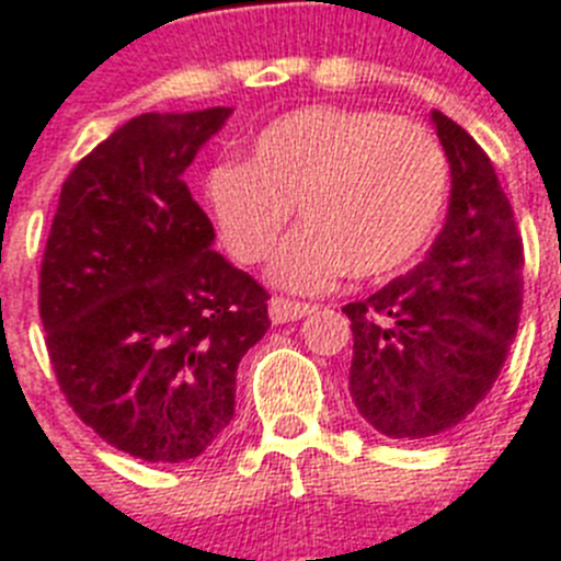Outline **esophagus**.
Returning <instances> with one entry per match:
<instances>
[{"label": "esophagus", "instance_id": "esophagus-1", "mask_svg": "<svg viewBox=\"0 0 561 561\" xmlns=\"http://www.w3.org/2000/svg\"><path fill=\"white\" fill-rule=\"evenodd\" d=\"M313 305L308 302H294V299H282V296H273L271 302H267V313L276 324L282 322H294V319H302L308 317Z\"/></svg>", "mask_w": 561, "mask_h": 561}]
</instances>
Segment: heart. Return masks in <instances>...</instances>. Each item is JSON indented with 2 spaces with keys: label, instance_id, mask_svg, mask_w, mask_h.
I'll list each match as a JSON object with an SVG mask.
<instances>
[{
  "label": "heart",
  "instance_id": "heart-1",
  "mask_svg": "<svg viewBox=\"0 0 561 561\" xmlns=\"http://www.w3.org/2000/svg\"><path fill=\"white\" fill-rule=\"evenodd\" d=\"M448 196V157L413 119L365 107H302L253 139L251 162H219L208 199L230 251L265 262L299 205L302 228L273 262L288 290L342 273L376 279L411 262Z\"/></svg>",
  "mask_w": 561,
  "mask_h": 561
}]
</instances>
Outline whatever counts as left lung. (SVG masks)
I'll return each instance as SVG.
<instances>
[{
    "label": "left lung",
    "mask_w": 561,
    "mask_h": 561,
    "mask_svg": "<svg viewBox=\"0 0 561 561\" xmlns=\"http://www.w3.org/2000/svg\"><path fill=\"white\" fill-rule=\"evenodd\" d=\"M433 125L450 162L448 222L408 276L342 308L353 404L390 439H431L468 419L505 368L522 313L525 253L491 159L445 113Z\"/></svg>",
    "instance_id": "left-lung-1"
}]
</instances>
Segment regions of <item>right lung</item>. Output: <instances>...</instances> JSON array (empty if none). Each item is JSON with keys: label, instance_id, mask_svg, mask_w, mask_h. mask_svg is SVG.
I'll list each match as a JSON object with an SVG mask.
<instances>
[{"label": "right lung", "instance_id": "obj_1", "mask_svg": "<svg viewBox=\"0 0 561 561\" xmlns=\"http://www.w3.org/2000/svg\"><path fill=\"white\" fill-rule=\"evenodd\" d=\"M230 107L142 113L65 179L39 271L56 382L84 425L142 462H187L230 425L267 290L216 253L185 173Z\"/></svg>", "mask_w": 561, "mask_h": 561}]
</instances>
